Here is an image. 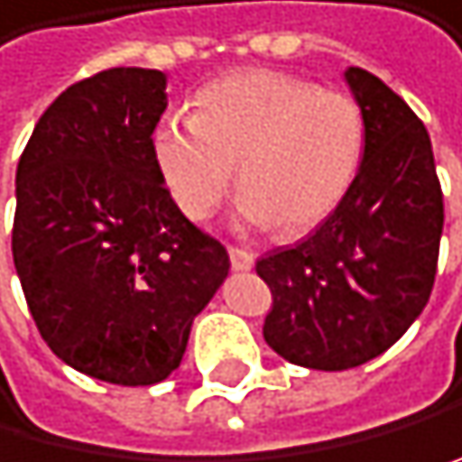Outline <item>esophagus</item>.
Returning <instances> with one entry per match:
<instances>
[{"label": "esophagus", "instance_id": "1", "mask_svg": "<svg viewBox=\"0 0 462 462\" xmlns=\"http://www.w3.org/2000/svg\"><path fill=\"white\" fill-rule=\"evenodd\" d=\"M228 257H231V265H234V271H251L254 268V251H248V248H240V245H231L228 248Z\"/></svg>", "mask_w": 462, "mask_h": 462}]
</instances>
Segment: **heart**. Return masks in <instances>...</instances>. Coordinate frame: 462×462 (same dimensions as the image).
I'll list each match as a JSON object with an SVG mask.
<instances>
[{
    "instance_id": "1",
    "label": "heart",
    "mask_w": 462,
    "mask_h": 462,
    "mask_svg": "<svg viewBox=\"0 0 462 462\" xmlns=\"http://www.w3.org/2000/svg\"><path fill=\"white\" fill-rule=\"evenodd\" d=\"M151 151L177 208L208 219L240 180L251 226L302 234L348 194L365 151V116L343 90L280 70H236L205 85L197 114H168Z\"/></svg>"
}]
</instances>
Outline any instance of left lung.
Instances as JSON below:
<instances>
[{
    "instance_id": "8db88e82",
    "label": "left lung",
    "mask_w": 462,
    "mask_h": 462,
    "mask_svg": "<svg viewBox=\"0 0 462 462\" xmlns=\"http://www.w3.org/2000/svg\"><path fill=\"white\" fill-rule=\"evenodd\" d=\"M346 82L365 116L357 177L306 240L257 260L274 300L265 343L319 372L363 365L409 331L431 297L443 234L426 125L374 73L348 68Z\"/></svg>"
}]
</instances>
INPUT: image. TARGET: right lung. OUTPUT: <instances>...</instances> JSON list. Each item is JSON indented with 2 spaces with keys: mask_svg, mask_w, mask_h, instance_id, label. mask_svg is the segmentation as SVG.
Returning a JSON list of instances; mask_svg holds the SVG:
<instances>
[{
  "mask_svg": "<svg viewBox=\"0 0 462 462\" xmlns=\"http://www.w3.org/2000/svg\"><path fill=\"white\" fill-rule=\"evenodd\" d=\"M165 108L162 70L94 73L39 116L16 168L11 248L33 323L62 363L114 385L174 372L231 268L156 171Z\"/></svg>",
  "mask_w": 462,
  "mask_h": 462,
  "instance_id": "right-lung-1",
  "label": "right lung"
}]
</instances>
